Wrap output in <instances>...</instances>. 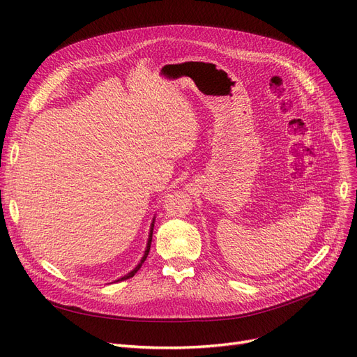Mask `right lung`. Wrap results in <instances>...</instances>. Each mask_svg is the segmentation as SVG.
Wrapping results in <instances>:
<instances>
[{"label": "right lung", "mask_w": 357, "mask_h": 357, "mask_svg": "<svg viewBox=\"0 0 357 357\" xmlns=\"http://www.w3.org/2000/svg\"><path fill=\"white\" fill-rule=\"evenodd\" d=\"M152 234H153V223H152V229H150V235H149V236H150V238H149V243H147V250H146V253H144V257L142 259V262H139V264H138V266H137V268L134 269V271H131V273H129L128 275L122 277L121 280H126V278H131V277H134V275H135V273L138 271V269H139V268H142L143 262L146 261V257H147V255H149V250H150V244H152Z\"/></svg>", "instance_id": "obj_1"}]
</instances>
